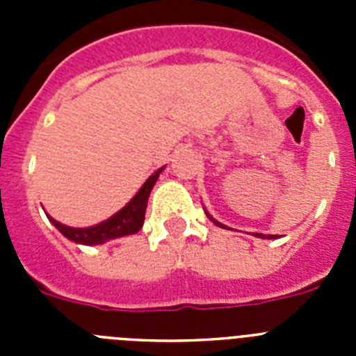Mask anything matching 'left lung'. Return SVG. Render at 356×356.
Returning a JSON list of instances; mask_svg holds the SVG:
<instances>
[{
	"label": "left lung",
	"mask_w": 356,
	"mask_h": 356,
	"mask_svg": "<svg viewBox=\"0 0 356 356\" xmlns=\"http://www.w3.org/2000/svg\"><path fill=\"white\" fill-rule=\"evenodd\" d=\"M207 216H209V213H207ZM209 219H210V221L213 222V225L221 226V228H226L225 225H221V222H217L216 219H213V217H210V216H209ZM254 237H260V238H275V235H267V237H266V235H264V234H254Z\"/></svg>",
	"instance_id": "obj_1"
}]
</instances>
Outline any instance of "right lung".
<instances>
[{
  "instance_id": "right-lung-1",
  "label": "right lung",
  "mask_w": 356,
  "mask_h": 356,
  "mask_svg": "<svg viewBox=\"0 0 356 356\" xmlns=\"http://www.w3.org/2000/svg\"><path fill=\"white\" fill-rule=\"evenodd\" d=\"M160 172H162V169L153 172V175L146 180V184L140 187L137 196H135L134 200L124 207V209L119 210L118 213H114L110 219L99 222V225L90 226V228H71V226L60 225V222L51 219V217H49V221H51L53 225L56 226V229H58L62 235H65L69 241L78 242V244H87V246H92V244H103V242L110 241V238H118V237H124V235L137 234L144 225L147 197H149L151 188H153V185H155Z\"/></svg>"
}]
</instances>
